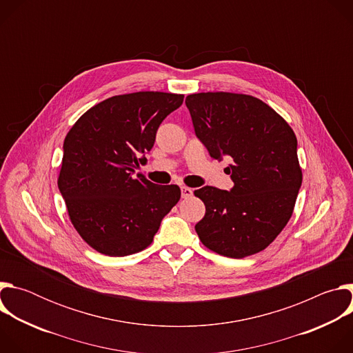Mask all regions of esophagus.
<instances>
[{
  "mask_svg": "<svg viewBox=\"0 0 353 353\" xmlns=\"http://www.w3.org/2000/svg\"><path fill=\"white\" fill-rule=\"evenodd\" d=\"M191 195H192V190H191L190 187L183 185V187H181V196H183V198H190Z\"/></svg>",
  "mask_w": 353,
  "mask_h": 353,
  "instance_id": "34e87169",
  "label": "esophagus"
}]
</instances>
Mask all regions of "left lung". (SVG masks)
Listing matches in <instances>:
<instances>
[{
	"label": "left lung",
	"instance_id": "obj_1",
	"mask_svg": "<svg viewBox=\"0 0 353 353\" xmlns=\"http://www.w3.org/2000/svg\"><path fill=\"white\" fill-rule=\"evenodd\" d=\"M194 131L212 158L229 157L230 191L205 185L195 232L207 248L230 259L267 248L289 222L303 180L297 139L263 100L244 93L203 92L185 97Z\"/></svg>",
	"mask_w": 353,
	"mask_h": 353
}]
</instances>
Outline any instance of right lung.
Wrapping results in <instances>:
<instances>
[{
	"mask_svg": "<svg viewBox=\"0 0 353 353\" xmlns=\"http://www.w3.org/2000/svg\"><path fill=\"white\" fill-rule=\"evenodd\" d=\"M183 99L152 90L112 96L68 131L57 183L71 223L99 253L124 257L145 250L179 203V185H157L135 170Z\"/></svg>",
	"mask_w": 353,
	"mask_h": 353,
	"instance_id": "obj_1",
	"label": "right lung"
}]
</instances>
